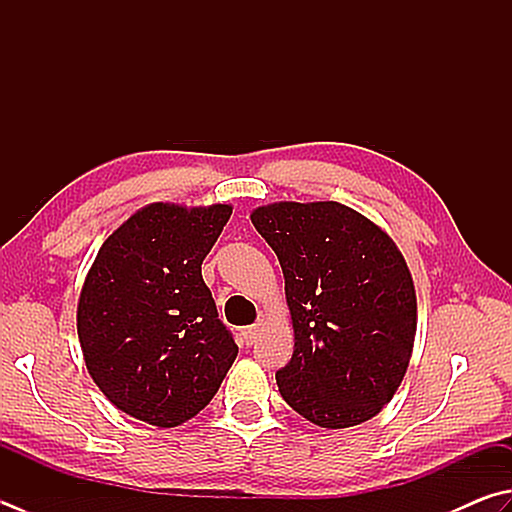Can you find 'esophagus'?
I'll return each instance as SVG.
<instances>
[{
	"label": "esophagus",
	"instance_id": "esophagus-1",
	"mask_svg": "<svg viewBox=\"0 0 512 512\" xmlns=\"http://www.w3.org/2000/svg\"><path fill=\"white\" fill-rule=\"evenodd\" d=\"M258 327L256 325H247V327H243V330H240V336H243V343L245 345H254L256 343V339H258Z\"/></svg>",
	"mask_w": 512,
	"mask_h": 512
}]
</instances>
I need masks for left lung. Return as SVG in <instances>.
Masks as SVG:
<instances>
[{
    "label": "left lung",
    "instance_id": "obj_1",
    "mask_svg": "<svg viewBox=\"0 0 512 512\" xmlns=\"http://www.w3.org/2000/svg\"><path fill=\"white\" fill-rule=\"evenodd\" d=\"M285 276L294 354L276 372L287 406L321 428L379 414L406 376L417 294L385 231L341 202H274L252 211Z\"/></svg>",
    "mask_w": 512,
    "mask_h": 512
}]
</instances>
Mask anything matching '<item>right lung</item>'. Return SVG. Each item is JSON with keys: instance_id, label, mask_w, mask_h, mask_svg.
Here are the masks:
<instances>
[{"instance_id": "obj_1", "label": "right lung", "mask_w": 512, "mask_h": 512, "mask_svg": "<svg viewBox=\"0 0 512 512\" xmlns=\"http://www.w3.org/2000/svg\"><path fill=\"white\" fill-rule=\"evenodd\" d=\"M229 205L153 202L104 240L77 303L86 370L115 408L158 428L189 421L238 354L202 281Z\"/></svg>"}]
</instances>
